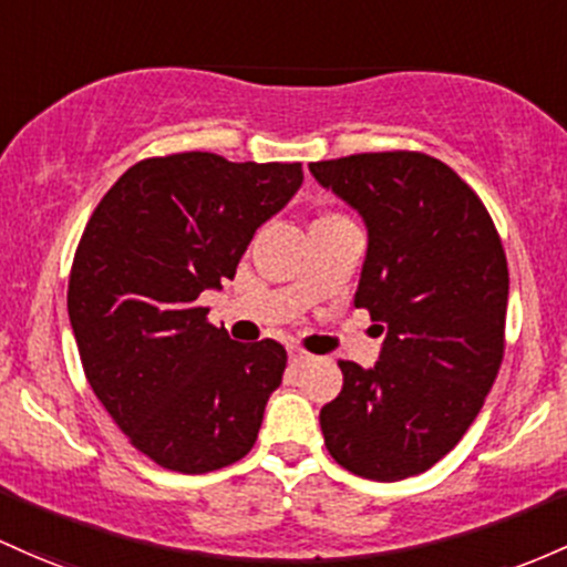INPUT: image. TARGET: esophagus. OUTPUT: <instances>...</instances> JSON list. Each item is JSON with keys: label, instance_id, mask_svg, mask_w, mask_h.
<instances>
[{"label": "esophagus", "instance_id": "esophagus-1", "mask_svg": "<svg viewBox=\"0 0 567 567\" xmlns=\"http://www.w3.org/2000/svg\"><path fill=\"white\" fill-rule=\"evenodd\" d=\"M288 354H290V365H303L309 360V352H303L301 347H288Z\"/></svg>", "mask_w": 567, "mask_h": 567}]
</instances>
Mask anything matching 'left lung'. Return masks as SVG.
<instances>
[{
  "mask_svg": "<svg viewBox=\"0 0 567 567\" xmlns=\"http://www.w3.org/2000/svg\"><path fill=\"white\" fill-rule=\"evenodd\" d=\"M309 172L363 217L354 307L384 333L371 369L339 360L344 384L320 412L326 446L354 476H416L463 439L501 369V236L482 198L425 153H358Z\"/></svg>",
  "mask_w": 567,
  "mask_h": 567,
  "instance_id": "left-lung-1",
  "label": "left lung"
}]
</instances>
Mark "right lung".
I'll use <instances>...</instances> for the list:
<instances>
[{
    "instance_id": "add662e5",
    "label": "right lung",
    "mask_w": 567,
    "mask_h": 567,
    "mask_svg": "<svg viewBox=\"0 0 567 567\" xmlns=\"http://www.w3.org/2000/svg\"><path fill=\"white\" fill-rule=\"evenodd\" d=\"M301 183V164L174 153L134 164L93 209L70 274L72 333L91 390L161 468H226L258 439L288 352L234 341L196 298L234 279Z\"/></svg>"
}]
</instances>
